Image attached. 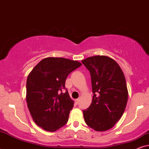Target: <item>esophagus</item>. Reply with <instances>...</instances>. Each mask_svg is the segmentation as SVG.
Returning a JSON list of instances; mask_svg holds the SVG:
<instances>
[{"instance_id": "1", "label": "esophagus", "mask_w": 149, "mask_h": 149, "mask_svg": "<svg viewBox=\"0 0 149 149\" xmlns=\"http://www.w3.org/2000/svg\"><path fill=\"white\" fill-rule=\"evenodd\" d=\"M79 99H75V104H79Z\"/></svg>"}]
</instances>
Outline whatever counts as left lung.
I'll return each mask as SVG.
<instances>
[{
	"label": "left lung",
	"instance_id": "left-lung-1",
	"mask_svg": "<svg viewBox=\"0 0 149 149\" xmlns=\"http://www.w3.org/2000/svg\"><path fill=\"white\" fill-rule=\"evenodd\" d=\"M81 62L89 70L94 95L83 111L87 125L97 132L110 130L124 112L128 99L125 78L120 65L107 56H91Z\"/></svg>",
	"mask_w": 149,
	"mask_h": 149
}]
</instances>
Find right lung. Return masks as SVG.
Listing matches in <instances>:
<instances>
[{"mask_svg": "<svg viewBox=\"0 0 149 149\" xmlns=\"http://www.w3.org/2000/svg\"><path fill=\"white\" fill-rule=\"evenodd\" d=\"M77 60L48 57L27 76L26 101L33 120L45 131L53 132L66 124L74 101L65 89V79L81 65Z\"/></svg>", "mask_w": 149, "mask_h": 149, "instance_id": "1", "label": "right lung"}]
</instances>
